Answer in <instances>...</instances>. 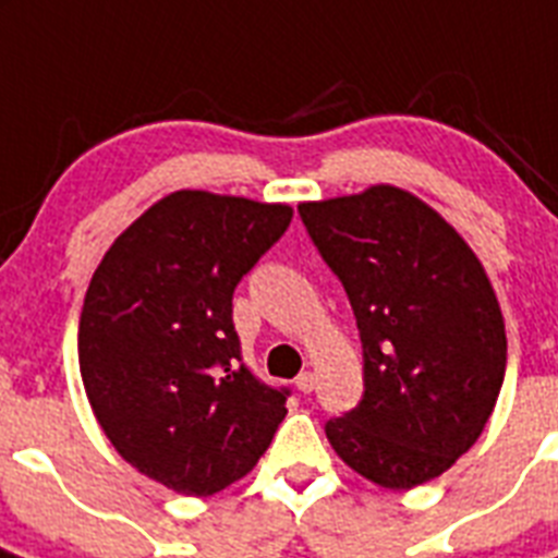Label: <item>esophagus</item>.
Segmentation results:
<instances>
[{"mask_svg":"<svg viewBox=\"0 0 558 558\" xmlns=\"http://www.w3.org/2000/svg\"><path fill=\"white\" fill-rule=\"evenodd\" d=\"M296 389L299 392H304V395H311L313 389H316V375L313 373H302L296 378Z\"/></svg>","mask_w":558,"mask_h":558,"instance_id":"34e87169","label":"esophagus"}]
</instances>
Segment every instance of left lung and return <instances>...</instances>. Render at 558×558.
I'll return each instance as SVG.
<instances>
[{"label": "left lung", "instance_id": "left-lung-1", "mask_svg": "<svg viewBox=\"0 0 558 558\" xmlns=\"http://www.w3.org/2000/svg\"><path fill=\"white\" fill-rule=\"evenodd\" d=\"M299 214L344 284L364 350V395L327 421V440L384 488L440 477L483 435L506 378V325L483 265L435 208L395 185Z\"/></svg>", "mask_w": 558, "mask_h": 558}]
</instances>
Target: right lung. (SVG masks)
Masks as SVG:
<instances>
[{
    "instance_id": "obj_1",
    "label": "right lung",
    "mask_w": 558,
    "mask_h": 558,
    "mask_svg": "<svg viewBox=\"0 0 558 558\" xmlns=\"http://www.w3.org/2000/svg\"><path fill=\"white\" fill-rule=\"evenodd\" d=\"M293 208L174 192L112 242L84 296L78 366L89 407L126 463L185 497L254 469L288 415V387L242 364L233 290Z\"/></svg>"
}]
</instances>
